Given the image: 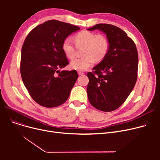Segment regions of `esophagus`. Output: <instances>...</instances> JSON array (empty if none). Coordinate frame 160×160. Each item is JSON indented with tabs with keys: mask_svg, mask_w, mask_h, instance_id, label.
I'll return each mask as SVG.
<instances>
[{
	"mask_svg": "<svg viewBox=\"0 0 160 160\" xmlns=\"http://www.w3.org/2000/svg\"><path fill=\"white\" fill-rule=\"evenodd\" d=\"M78 74L79 75H83L84 73H83V72H82V71H78Z\"/></svg>",
	"mask_w": 160,
	"mask_h": 160,
	"instance_id": "esophagus-1",
	"label": "esophagus"
}]
</instances>
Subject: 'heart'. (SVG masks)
Segmentation results:
<instances>
[{
  "label": "heart",
  "mask_w": 160,
  "mask_h": 160,
  "mask_svg": "<svg viewBox=\"0 0 160 160\" xmlns=\"http://www.w3.org/2000/svg\"><path fill=\"white\" fill-rule=\"evenodd\" d=\"M77 47H84L82 58H75L71 62L73 69L83 71L93 65L95 62L100 61L106 56L109 49L108 39L103 35H96L95 33L83 30L74 37ZM62 50L68 58H72L75 54V47L71 38H66L62 43Z\"/></svg>",
  "instance_id": "heart-1"
}]
</instances>
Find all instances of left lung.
Listing matches in <instances>:
<instances>
[{
    "mask_svg": "<svg viewBox=\"0 0 160 160\" xmlns=\"http://www.w3.org/2000/svg\"><path fill=\"white\" fill-rule=\"evenodd\" d=\"M88 30H98L106 35L109 49L103 60L87 74L90 104L102 112L120 107L135 86L138 77V54L133 40L119 27L97 24Z\"/></svg>",
    "mask_w": 160,
    "mask_h": 160,
    "instance_id": "obj_1",
    "label": "left lung"
}]
</instances>
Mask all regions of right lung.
<instances>
[{
	"mask_svg": "<svg viewBox=\"0 0 160 160\" xmlns=\"http://www.w3.org/2000/svg\"><path fill=\"white\" fill-rule=\"evenodd\" d=\"M79 30L69 23L50 20L35 27L25 39L21 74L29 94L39 105L57 107L68 99L78 74L76 70L60 71L69 64L62 43Z\"/></svg>",
	"mask_w": 160,
	"mask_h": 160,
	"instance_id": "1",
	"label": "right lung"
}]
</instances>
